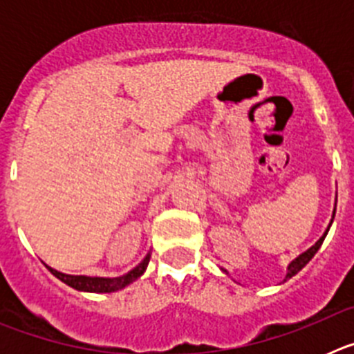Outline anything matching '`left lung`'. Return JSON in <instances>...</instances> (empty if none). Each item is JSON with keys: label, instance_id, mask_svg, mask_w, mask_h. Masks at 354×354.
<instances>
[{"label": "left lung", "instance_id": "left-lung-1", "mask_svg": "<svg viewBox=\"0 0 354 354\" xmlns=\"http://www.w3.org/2000/svg\"><path fill=\"white\" fill-rule=\"evenodd\" d=\"M333 216H335V212H333ZM330 225H331V223H330ZM328 230H330V228H326V232H324V236L321 237V239H319L317 243H315V245L312 246V248H308L305 253H301L299 257H296L292 262H290L289 268H287V277H286V280H287V278H292L294 274L298 273V271H301L303 268H305V266L312 261V257H314L315 253H317V250L321 248V245H323V241H324V237H326Z\"/></svg>", "mask_w": 354, "mask_h": 354}]
</instances>
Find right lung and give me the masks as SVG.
<instances>
[{
	"instance_id": "obj_1",
	"label": "right lung",
	"mask_w": 354,
	"mask_h": 354,
	"mask_svg": "<svg viewBox=\"0 0 354 354\" xmlns=\"http://www.w3.org/2000/svg\"><path fill=\"white\" fill-rule=\"evenodd\" d=\"M150 261V253H147V257L140 262L133 271H129L124 277L117 278H99V277H74V274H64L60 271L53 270L49 268L48 270L55 274L58 280H62L64 283L71 286L72 289L77 290H86V292H115L118 289H124L126 286H129L131 282H134L136 278H140L143 274V271L147 270Z\"/></svg>"
}]
</instances>
